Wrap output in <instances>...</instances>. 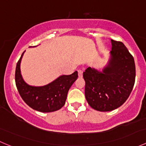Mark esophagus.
Segmentation results:
<instances>
[{
  "label": "esophagus",
  "mask_w": 146,
  "mask_h": 146,
  "mask_svg": "<svg viewBox=\"0 0 146 146\" xmlns=\"http://www.w3.org/2000/svg\"><path fill=\"white\" fill-rule=\"evenodd\" d=\"M78 76L79 77L81 78L82 76V73H83V72H82V70H80V69H79V70H78Z\"/></svg>",
  "instance_id": "obj_1"
}]
</instances>
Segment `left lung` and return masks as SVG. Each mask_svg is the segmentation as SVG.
<instances>
[{
    "label": "left lung",
    "mask_w": 146,
    "mask_h": 146,
    "mask_svg": "<svg viewBox=\"0 0 146 146\" xmlns=\"http://www.w3.org/2000/svg\"><path fill=\"white\" fill-rule=\"evenodd\" d=\"M108 64L99 70L88 67L83 72L85 95L92 109L110 111L126 102L134 85L136 67L133 57L122 42L111 39Z\"/></svg>",
    "instance_id": "obj_1"
}]
</instances>
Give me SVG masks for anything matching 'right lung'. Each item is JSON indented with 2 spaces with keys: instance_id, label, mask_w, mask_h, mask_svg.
I'll return each instance as SVG.
<instances>
[{
  "instance_id": "obj_1",
  "label": "right lung",
  "mask_w": 146,
  "mask_h": 146,
  "mask_svg": "<svg viewBox=\"0 0 146 146\" xmlns=\"http://www.w3.org/2000/svg\"><path fill=\"white\" fill-rule=\"evenodd\" d=\"M24 53L15 69V83L21 98L28 106L38 111L51 112L60 110L65 104L69 89L78 77V71L68 76H60L43 86L29 85L23 78L20 71V63Z\"/></svg>"
}]
</instances>
